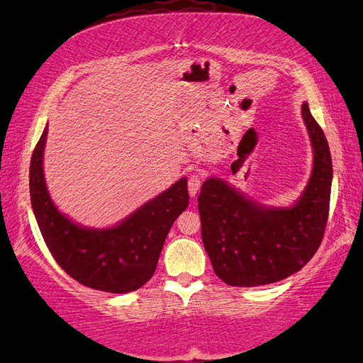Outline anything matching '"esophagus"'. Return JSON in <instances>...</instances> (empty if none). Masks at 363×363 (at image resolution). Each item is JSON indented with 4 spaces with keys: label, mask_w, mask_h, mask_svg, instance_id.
<instances>
[{
    "label": "esophagus",
    "mask_w": 363,
    "mask_h": 363,
    "mask_svg": "<svg viewBox=\"0 0 363 363\" xmlns=\"http://www.w3.org/2000/svg\"><path fill=\"white\" fill-rule=\"evenodd\" d=\"M200 188H201V179H200V175L192 174L191 177H189V182H188V191H189V195L192 196V199H195V195L199 194Z\"/></svg>",
    "instance_id": "34e87169"
}]
</instances>
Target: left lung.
<instances>
[{
    "label": "left lung",
    "instance_id": "left-lung-1",
    "mask_svg": "<svg viewBox=\"0 0 363 363\" xmlns=\"http://www.w3.org/2000/svg\"><path fill=\"white\" fill-rule=\"evenodd\" d=\"M313 168L292 206L262 204L228 182L208 177L199 196L203 244L216 276L230 286H260L300 271L320 248L332 191V156L324 131L301 106Z\"/></svg>",
    "mask_w": 363,
    "mask_h": 363
}]
</instances>
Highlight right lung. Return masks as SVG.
Segmentation results:
<instances>
[{"mask_svg": "<svg viewBox=\"0 0 363 363\" xmlns=\"http://www.w3.org/2000/svg\"><path fill=\"white\" fill-rule=\"evenodd\" d=\"M47 135L48 127L31 156L30 199L52 257L72 279L92 289L125 294L144 286L156 271L174 221L188 207V180L175 182L113 227H84L62 213L51 200L43 175Z\"/></svg>", "mask_w": 363, "mask_h": 363, "instance_id": "add662e5", "label": "right lung"}]
</instances>
